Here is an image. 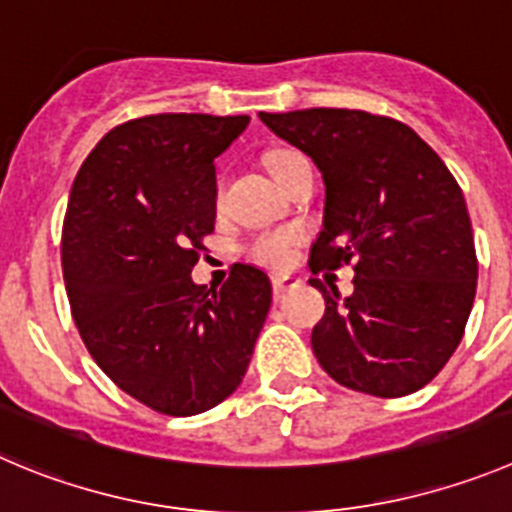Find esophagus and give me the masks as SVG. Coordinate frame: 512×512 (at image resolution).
<instances>
[{"label": "esophagus", "mask_w": 512, "mask_h": 512, "mask_svg": "<svg viewBox=\"0 0 512 512\" xmlns=\"http://www.w3.org/2000/svg\"><path fill=\"white\" fill-rule=\"evenodd\" d=\"M298 285L300 280L293 278V275H272V293H275V298H283L285 290H293Z\"/></svg>", "instance_id": "obj_1"}]
</instances>
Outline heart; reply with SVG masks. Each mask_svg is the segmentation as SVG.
<instances>
[{
    "mask_svg": "<svg viewBox=\"0 0 512 512\" xmlns=\"http://www.w3.org/2000/svg\"><path fill=\"white\" fill-rule=\"evenodd\" d=\"M305 161L303 154L298 151H275L267 156V169L275 176V181L283 179L293 166ZM303 242V232L298 227H280V229H267V232L255 234L247 242L245 252L252 262L262 267H272V270H283L293 262L295 250Z\"/></svg>",
    "mask_w": 512,
    "mask_h": 512,
    "instance_id": "1",
    "label": "heart"
}]
</instances>
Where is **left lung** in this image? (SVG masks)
I'll use <instances>...</instances> for the list:
<instances>
[{"instance_id": "1", "label": "left lung", "mask_w": 512, "mask_h": 512, "mask_svg": "<svg viewBox=\"0 0 512 512\" xmlns=\"http://www.w3.org/2000/svg\"><path fill=\"white\" fill-rule=\"evenodd\" d=\"M313 159L326 184L310 270L353 265V293L326 298L313 353L331 379L394 399L427 386L460 346L477 257L465 197L409 126L346 108L260 113Z\"/></svg>"}]
</instances>
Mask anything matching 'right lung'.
Returning a JSON list of instances; mask_svg holds the SVG:
<instances>
[{
    "instance_id": "1",
    "label": "right lung",
    "mask_w": 512,
    "mask_h": 512,
    "mask_svg": "<svg viewBox=\"0 0 512 512\" xmlns=\"http://www.w3.org/2000/svg\"><path fill=\"white\" fill-rule=\"evenodd\" d=\"M247 116L159 113L105 133L80 166L62 224V275L80 338L113 384L169 417L242 384L272 303L262 270L219 290L191 267L214 232V159Z\"/></svg>"
}]
</instances>
